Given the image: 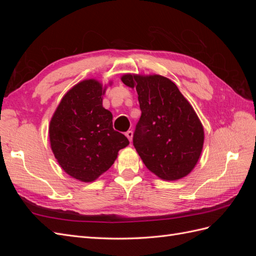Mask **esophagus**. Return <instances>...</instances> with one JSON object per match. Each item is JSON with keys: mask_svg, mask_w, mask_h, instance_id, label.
<instances>
[{"mask_svg": "<svg viewBox=\"0 0 256 256\" xmlns=\"http://www.w3.org/2000/svg\"><path fill=\"white\" fill-rule=\"evenodd\" d=\"M126 134V136L128 138V140L131 142L132 141V136H134V131H131V130H128L127 132L125 134Z\"/></svg>", "mask_w": 256, "mask_h": 256, "instance_id": "34e87169", "label": "esophagus"}]
</instances>
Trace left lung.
Returning a JSON list of instances; mask_svg holds the SVG:
<instances>
[{
  "label": "left lung",
  "instance_id": "1",
  "mask_svg": "<svg viewBox=\"0 0 256 256\" xmlns=\"http://www.w3.org/2000/svg\"><path fill=\"white\" fill-rule=\"evenodd\" d=\"M122 81L138 92L142 114L134 146L146 168L166 180L188 175L204 143L203 126L188 100L166 76L125 74Z\"/></svg>",
  "mask_w": 256,
  "mask_h": 256
}]
</instances>
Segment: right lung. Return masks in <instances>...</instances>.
Wrapping results in <instances>:
<instances>
[{"mask_svg": "<svg viewBox=\"0 0 256 256\" xmlns=\"http://www.w3.org/2000/svg\"><path fill=\"white\" fill-rule=\"evenodd\" d=\"M102 85L84 80L66 92L50 122L51 148L64 171L92 182L114 164L128 138L113 129L112 113L102 106Z\"/></svg>", "mask_w": 256, "mask_h": 256, "instance_id": "add662e5", "label": "right lung"}]
</instances>
